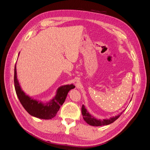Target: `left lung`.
Wrapping results in <instances>:
<instances>
[{"instance_id":"left-lung-1","label":"left lung","mask_w":150,"mask_h":150,"mask_svg":"<svg viewBox=\"0 0 150 150\" xmlns=\"http://www.w3.org/2000/svg\"><path fill=\"white\" fill-rule=\"evenodd\" d=\"M81 112H82V115L83 116V118L84 121L87 122L88 124L91 126H104V125H110L112 122L115 121L118 117L121 115L122 112L120 115L116 116L115 117H110L109 120H97L93 116L91 115L86 110L83 104L82 108H81Z\"/></svg>"}]
</instances>
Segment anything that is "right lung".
<instances>
[{
	"mask_svg": "<svg viewBox=\"0 0 150 150\" xmlns=\"http://www.w3.org/2000/svg\"><path fill=\"white\" fill-rule=\"evenodd\" d=\"M14 86L18 98L22 106L29 114L44 120H50L56 115L57 111L59 110L60 106L65 101L68 92L74 88L72 84L61 86L57 91L56 96L51 101L46 104L38 102L31 99L21 89L17 78L16 66L14 68Z\"/></svg>",
	"mask_w": 150,
	"mask_h": 150,
	"instance_id": "obj_1",
	"label": "right lung"
}]
</instances>
